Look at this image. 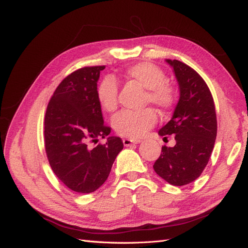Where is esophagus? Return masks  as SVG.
<instances>
[{
	"mask_svg": "<svg viewBox=\"0 0 248 248\" xmlns=\"http://www.w3.org/2000/svg\"><path fill=\"white\" fill-rule=\"evenodd\" d=\"M123 141H124V145L125 147H130V146H132V145H136V144L140 143V140H129V139H124Z\"/></svg>",
	"mask_w": 248,
	"mask_h": 248,
	"instance_id": "34e87169",
	"label": "esophagus"
}]
</instances>
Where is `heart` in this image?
Instances as JSON below:
<instances>
[{
  "label": "heart",
  "mask_w": 248,
  "mask_h": 248,
  "mask_svg": "<svg viewBox=\"0 0 248 248\" xmlns=\"http://www.w3.org/2000/svg\"><path fill=\"white\" fill-rule=\"evenodd\" d=\"M125 78L135 81L146 88V102L155 104L162 110L170 109L176 102V92L166 83V76L159 67L149 62H139L127 68ZM117 84L110 78H105L97 89V99L105 112L112 113L118 104ZM157 116L152 108L141 110H123L115 116L113 128L124 138L136 140L143 136L155 125Z\"/></svg>",
  "instance_id": "1"
}]
</instances>
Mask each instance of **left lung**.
I'll return each instance as SVG.
<instances>
[{
  "instance_id": "obj_1",
  "label": "left lung",
  "mask_w": 248,
  "mask_h": 248,
  "mask_svg": "<svg viewBox=\"0 0 248 248\" xmlns=\"http://www.w3.org/2000/svg\"><path fill=\"white\" fill-rule=\"evenodd\" d=\"M175 73L180 97L171 119L159 135L175 136L176 145L162 147L154 170L171 186H181L202 175L211 156L217 132L213 97L198 73L184 62L166 60Z\"/></svg>"
}]
</instances>
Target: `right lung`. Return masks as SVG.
<instances>
[{"label": "right lung", "mask_w": 248, "mask_h": 248, "mask_svg": "<svg viewBox=\"0 0 248 248\" xmlns=\"http://www.w3.org/2000/svg\"><path fill=\"white\" fill-rule=\"evenodd\" d=\"M105 66L81 68L65 78L52 96L45 117L46 156L56 177L73 192H94L107 181L123 140L109 136L97 99L100 71Z\"/></svg>", "instance_id": "add662e5"}]
</instances>
